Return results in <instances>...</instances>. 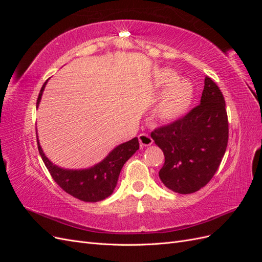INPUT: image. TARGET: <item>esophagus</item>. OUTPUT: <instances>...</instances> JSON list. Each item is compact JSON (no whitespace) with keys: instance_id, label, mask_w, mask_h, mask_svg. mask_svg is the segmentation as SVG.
Segmentation results:
<instances>
[{"instance_id":"1","label":"esophagus","mask_w":262,"mask_h":262,"mask_svg":"<svg viewBox=\"0 0 262 262\" xmlns=\"http://www.w3.org/2000/svg\"><path fill=\"white\" fill-rule=\"evenodd\" d=\"M139 142L141 146H148L153 143V139L147 133H141L139 136Z\"/></svg>"}]
</instances>
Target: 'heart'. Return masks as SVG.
<instances>
[{"label": "heart", "instance_id": "obj_1", "mask_svg": "<svg viewBox=\"0 0 262 262\" xmlns=\"http://www.w3.org/2000/svg\"><path fill=\"white\" fill-rule=\"evenodd\" d=\"M176 81V74L169 70L158 72L155 86L163 90L169 84L156 107V114L164 121H172L185 115L192 100V87L187 81Z\"/></svg>", "mask_w": 262, "mask_h": 262}]
</instances>
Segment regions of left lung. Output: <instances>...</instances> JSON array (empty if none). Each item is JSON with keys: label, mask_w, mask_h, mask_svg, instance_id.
Returning a JSON list of instances; mask_svg holds the SVG:
<instances>
[{"label": "left lung", "mask_w": 262, "mask_h": 262, "mask_svg": "<svg viewBox=\"0 0 262 262\" xmlns=\"http://www.w3.org/2000/svg\"><path fill=\"white\" fill-rule=\"evenodd\" d=\"M150 137L165 156L158 175L166 187L181 194L203 188L216 172L228 142L225 99L216 83L205 76L200 104Z\"/></svg>", "instance_id": "8db88e82"}]
</instances>
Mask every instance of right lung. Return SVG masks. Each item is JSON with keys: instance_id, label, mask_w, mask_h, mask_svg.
Wrapping results in <instances>:
<instances>
[{"instance_id": "right-lung-1", "label": "right lung", "mask_w": 262, "mask_h": 262, "mask_svg": "<svg viewBox=\"0 0 262 262\" xmlns=\"http://www.w3.org/2000/svg\"><path fill=\"white\" fill-rule=\"evenodd\" d=\"M47 81L38 95L37 107L41 99ZM37 143L39 154H40L53 180L67 193L84 202L101 201L112 194L117 186L119 173L121 171L122 166L140 147L138 138H134L125 143L118 145L104 161L95 165L94 167L81 170H70L53 165L43 154L38 140Z\"/></svg>"}]
</instances>
